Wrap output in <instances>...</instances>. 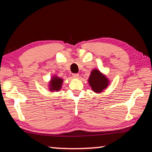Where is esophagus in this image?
Here are the masks:
<instances>
[{"label": "esophagus", "mask_w": 152, "mask_h": 152, "mask_svg": "<svg viewBox=\"0 0 152 152\" xmlns=\"http://www.w3.org/2000/svg\"><path fill=\"white\" fill-rule=\"evenodd\" d=\"M72 77L74 78H78L79 77V74H73Z\"/></svg>", "instance_id": "obj_1"}]
</instances>
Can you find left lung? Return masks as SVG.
Wrapping results in <instances>:
<instances>
[{
	"label": "left lung",
	"mask_w": 152,
	"mask_h": 152,
	"mask_svg": "<svg viewBox=\"0 0 152 152\" xmlns=\"http://www.w3.org/2000/svg\"><path fill=\"white\" fill-rule=\"evenodd\" d=\"M88 82L92 91L97 94L106 90L110 84V80L107 76L98 69H93L91 71Z\"/></svg>",
	"instance_id": "left-lung-1"
}]
</instances>
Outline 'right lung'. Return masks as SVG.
Masks as SVG:
<instances>
[{
  "label": "right lung",
  "instance_id": "right-lung-1",
  "mask_svg": "<svg viewBox=\"0 0 152 152\" xmlns=\"http://www.w3.org/2000/svg\"><path fill=\"white\" fill-rule=\"evenodd\" d=\"M64 80L56 75H53L49 81L48 88L51 92L60 91L62 87Z\"/></svg>",
  "mask_w": 152,
  "mask_h": 152
}]
</instances>
